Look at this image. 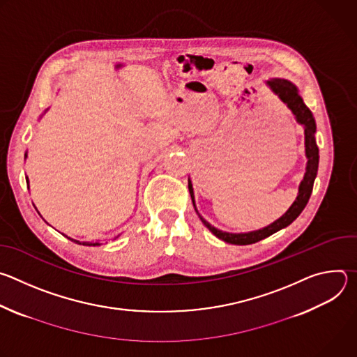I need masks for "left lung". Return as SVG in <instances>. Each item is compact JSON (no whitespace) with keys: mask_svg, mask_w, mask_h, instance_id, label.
Segmentation results:
<instances>
[{"mask_svg":"<svg viewBox=\"0 0 357 357\" xmlns=\"http://www.w3.org/2000/svg\"><path fill=\"white\" fill-rule=\"evenodd\" d=\"M267 84L273 89V91L275 94L280 96V98L284 101V103L291 109V112L295 114L296 121L299 124H302L305 127V152H307V158H308V164H307V172H305L303 181L299 185V193L296 200L292 203V206L287 211V213L280 218L277 222H274L273 225L257 230V231H250V233H240V234H233V233H226L222 231L216 227H213L211 223H208L205 219H203L195 206V200H193V188L190 181H188V188H189V193L193 202V208L196 211V213L199 215L200 220L205 225L216 237L222 238L226 243H231V244H252L257 243L271 234H274L275 231L287 227L288 225H291L303 211V208L307 206V203L311 197L312 193V188H314V181L317 178V172H318V164H319V149L315 141V131H317V124L314 120V116L311 113V110L305 106L303 100L301 98V96L298 94V89L288 80L284 79H271L267 82Z\"/></svg>","mask_w":357,"mask_h":357,"instance_id":"obj_1","label":"left lung"}]
</instances>
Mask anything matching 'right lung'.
<instances>
[{"label":"right lung","mask_w":357,"mask_h":357,"mask_svg":"<svg viewBox=\"0 0 357 357\" xmlns=\"http://www.w3.org/2000/svg\"><path fill=\"white\" fill-rule=\"evenodd\" d=\"M25 157H26V154H25ZM68 238L72 240V241H75V243H77V244H83V245H100V243H80V241L73 240V238H70V237H68Z\"/></svg>","instance_id":"right-lung-1"}]
</instances>
